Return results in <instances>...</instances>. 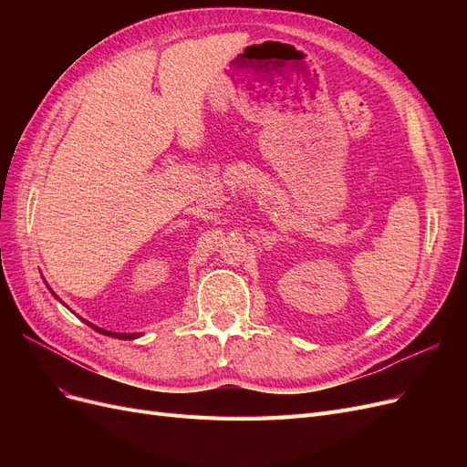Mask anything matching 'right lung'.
<instances>
[{
	"instance_id": "obj_1",
	"label": "right lung",
	"mask_w": 467,
	"mask_h": 467,
	"mask_svg": "<svg viewBox=\"0 0 467 467\" xmlns=\"http://www.w3.org/2000/svg\"><path fill=\"white\" fill-rule=\"evenodd\" d=\"M48 286V285H47ZM52 292V290H50ZM54 294V292H52ZM54 298L56 300H60L58 298V296H56L54 294ZM88 325H89V327H93L97 333H101V335H107V337H115V338H124V341H134V338H138L140 335H142V333H112V331H107V329H101V327H97V325H93V323H89V321H86Z\"/></svg>"
}]
</instances>
